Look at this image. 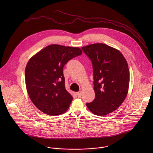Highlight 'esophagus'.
<instances>
[{
	"label": "esophagus",
	"instance_id": "obj_1",
	"mask_svg": "<svg viewBox=\"0 0 153 153\" xmlns=\"http://www.w3.org/2000/svg\"><path fill=\"white\" fill-rule=\"evenodd\" d=\"M81 95H82V92L81 91H79L78 92H76V95L78 97H81Z\"/></svg>",
	"mask_w": 153,
	"mask_h": 153
}]
</instances>
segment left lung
Listing matches in <instances>:
<instances>
[{
  "instance_id": "left-lung-1",
  "label": "left lung",
  "mask_w": 153,
  "mask_h": 153,
  "mask_svg": "<svg viewBox=\"0 0 153 153\" xmlns=\"http://www.w3.org/2000/svg\"><path fill=\"white\" fill-rule=\"evenodd\" d=\"M82 49L91 60L94 72L95 98L87 107L95 115H107L117 109L127 95V62L120 51L105 44H91Z\"/></svg>"
}]
</instances>
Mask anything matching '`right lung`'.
<instances>
[{
	"label": "right lung",
	"instance_id": "add662e5",
	"mask_svg": "<svg viewBox=\"0 0 153 153\" xmlns=\"http://www.w3.org/2000/svg\"><path fill=\"white\" fill-rule=\"evenodd\" d=\"M82 53L78 47L52 44L30 58L25 68L26 87L38 109L49 115L68 109L73 97L65 89L63 68Z\"/></svg>",
	"mask_w": 153,
	"mask_h": 153
}]
</instances>
